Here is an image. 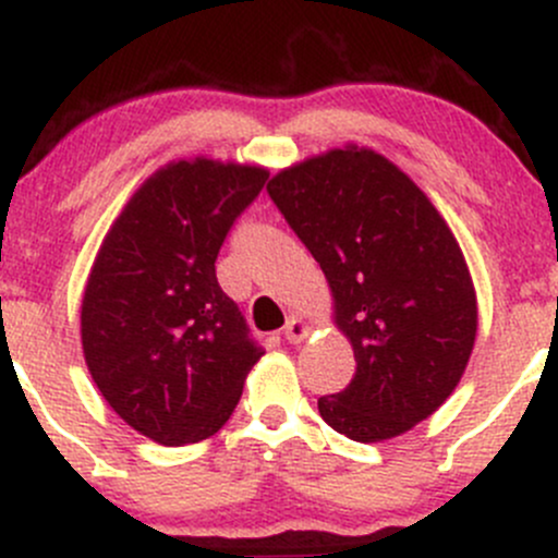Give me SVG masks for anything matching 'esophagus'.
<instances>
[{"label":"esophagus","instance_id":"esophagus-1","mask_svg":"<svg viewBox=\"0 0 558 558\" xmlns=\"http://www.w3.org/2000/svg\"><path fill=\"white\" fill-rule=\"evenodd\" d=\"M311 335V325L305 319H301V316H290L284 325V340H290V343H301V340H305Z\"/></svg>","mask_w":558,"mask_h":558}]
</instances>
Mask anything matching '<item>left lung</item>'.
<instances>
[{
  "label": "left lung",
  "instance_id": "left-lung-1",
  "mask_svg": "<svg viewBox=\"0 0 558 558\" xmlns=\"http://www.w3.org/2000/svg\"><path fill=\"white\" fill-rule=\"evenodd\" d=\"M268 194L325 271L356 359L319 415L364 445L407 434L449 399L476 343L458 239L407 172L353 143L284 167Z\"/></svg>",
  "mask_w": 558,
  "mask_h": 558
}]
</instances>
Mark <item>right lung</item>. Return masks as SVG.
Masks as SVG:
<instances>
[{
    "label": "right lung",
    "mask_w": 558,
    "mask_h": 558,
    "mask_svg": "<svg viewBox=\"0 0 558 558\" xmlns=\"http://www.w3.org/2000/svg\"><path fill=\"white\" fill-rule=\"evenodd\" d=\"M268 170L207 157L159 167L113 220L82 298L95 386L137 434L183 447L218 434L263 356L215 257Z\"/></svg>",
    "instance_id": "right-lung-1"
}]
</instances>
